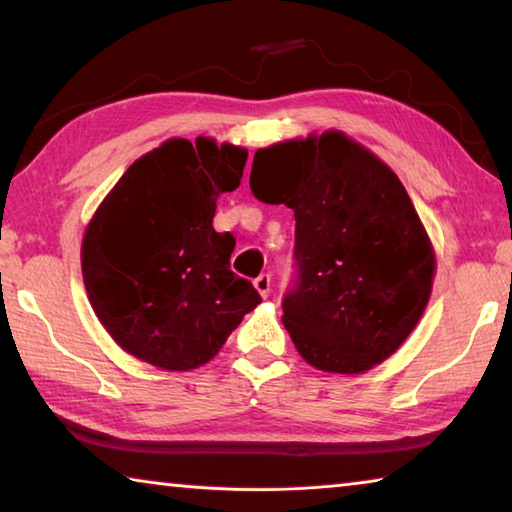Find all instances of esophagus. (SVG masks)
Returning a JSON list of instances; mask_svg holds the SVG:
<instances>
[{
    "mask_svg": "<svg viewBox=\"0 0 512 512\" xmlns=\"http://www.w3.org/2000/svg\"><path fill=\"white\" fill-rule=\"evenodd\" d=\"M255 289L259 291V296L262 298H268V293H271V275L268 273H262L259 277H255Z\"/></svg>",
    "mask_w": 512,
    "mask_h": 512,
    "instance_id": "obj_1",
    "label": "esophagus"
}]
</instances>
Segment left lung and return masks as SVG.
<instances>
[{
    "label": "left lung",
    "mask_w": 512,
    "mask_h": 512,
    "mask_svg": "<svg viewBox=\"0 0 512 512\" xmlns=\"http://www.w3.org/2000/svg\"><path fill=\"white\" fill-rule=\"evenodd\" d=\"M250 189L296 216L298 277L282 323L318 370L359 375L400 348L427 307L431 241L400 178L339 131L259 149Z\"/></svg>",
    "instance_id": "8db88e82"
}]
</instances>
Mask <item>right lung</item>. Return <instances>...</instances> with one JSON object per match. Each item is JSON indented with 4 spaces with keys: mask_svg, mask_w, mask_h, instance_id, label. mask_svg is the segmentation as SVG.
<instances>
[{
    "mask_svg": "<svg viewBox=\"0 0 512 512\" xmlns=\"http://www.w3.org/2000/svg\"><path fill=\"white\" fill-rule=\"evenodd\" d=\"M248 151L169 140L126 169L88 223L83 282L101 325L162 370L216 357L262 298L230 271L235 237L216 232V198L235 192Z\"/></svg>",
    "mask_w": 512,
    "mask_h": 512,
    "instance_id": "right-lung-1",
    "label": "right lung"
}]
</instances>
